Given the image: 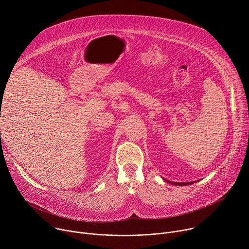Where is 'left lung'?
<instances>
[{
  "mask_svg": "<svg viewBox=\"0 0 249 249\" xmlns=\"http://www.w3.org/2000/svg\"><path fill=\"white\" fill-rule=\"evenodd\" d=\"M167 182H169V183H171V184H173V185H188V184H192L193 182H185V183H181V182H171V181H168V180H166Z\"/></svg>",
  "mask_w": 249,
  "mask_h": 249,
  "instance_id": "1",
  "label": "left lung"
}]
</instances>
